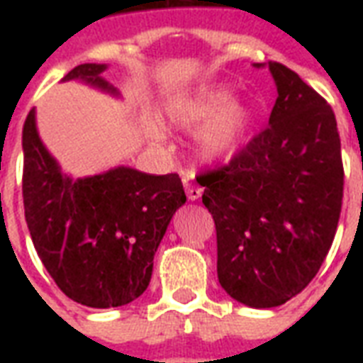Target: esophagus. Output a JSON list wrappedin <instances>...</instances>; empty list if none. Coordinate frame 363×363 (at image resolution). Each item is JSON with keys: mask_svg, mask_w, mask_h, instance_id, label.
<instances>
[{"mask_svg": "<svg viewBox=\"0 0 363 363\" xmlns=\"http://www.w3.org/2000/svg\"><path fill=\"white\" fill-rule=\"evenodd\" d=\"M184 188H186V196L190 201H196V199L201 198V194H203V190H201V188L194 186V184H186Z\"/></svg>", "mask_w": 363, "mask_h": 363, "instance_id": "obj_1", "label": "esophagus"}]
</instances>
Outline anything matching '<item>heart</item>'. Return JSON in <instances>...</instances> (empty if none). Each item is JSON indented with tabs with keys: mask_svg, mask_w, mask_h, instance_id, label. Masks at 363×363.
<instances>
[{
	"mask_svg": "<svg viewBox=\"0 0 363 363\" xmlns=\"http://www.w3.org/2000/svg\"><path fill=\"white\" fill-rule=\"evenodd\" d=\"M230 101L232 90L207 86L175 99L169 107V121L177 128H194L210 122L198 137V152L207 162L230 156L252 125V109L242 101L232 105Z\"/></svg>",
	"mask_w": 363,
	"mask_h": 363,
	"instance_id": "b5f03b06",
	"label": "heart"
}]
</instances>
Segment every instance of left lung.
<instances>
[{
  "label": "left lung",
  "instance_id": "left-lung-1",
  "mask_svg": "<svg viewBox=\"0 0 363 363\" xmlns=\"http://www.w3.org/2000/svg\"><path fill=\"white\" fill-rule=\"evenodd\" d=\"M269 71L279 92L269 128L198 177L216 228L218 282L256 309L286 303L315 279L345 182L332 107L286 65L269 62Z\"/></svg>",
  "mask_w": 363,
  "mask_h": 363
}]
</instances>
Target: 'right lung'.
I'll return each instance as SVG.
<instances>
[{
    "label": "right lung",
    "mask_w": 363,
    "mask_h": 363,
    "mask_svg": "<svg viewBox=\"0 0 363 363\" xmlns=\"http://www.w3.org/2000/svg\"><path fill=\"white\" fill-rule=\"evenodd\" d=\"M105 65H77L64 81L81 79L115 92ZM22 198L26 224L48 275L77 303L109 309L139 298L152 275L154 252L171 216L186 201L177 173L147 175L116 167L71 181L43 147L35 113L22 130Z\"/></svg>",
    "instance_id": "1"
}]
</instances>
